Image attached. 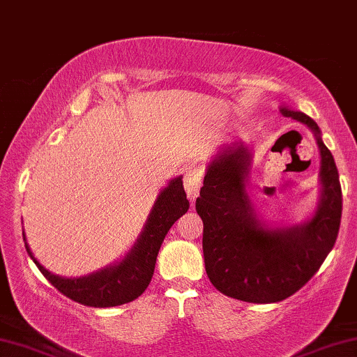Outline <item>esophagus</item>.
I'll return each mask as SVG.
<instances>
[{"label":"esophagus","instance_id":"esophagus-1","mask_svg":"<svg viewBox=\"0 0 357 357\" xmlns=\"http://www.w3.org/2000/svg\"><path fill=\"white\" fill-rule=\"evenodd\" d=\"M183 185H185V191L188 195V199L193 202L197 195H199L201 190V172L197 169H188L183 177Z\"/></svg>","mask_w":357,"mask_h":357}]
</instances>
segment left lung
<instances>
[{"label":"left lung","instance_id":"1","mask_svg":"<svg viewBox=\"0 0 357 357\" xmlns=\"http://www.w3.org/2000/svg\"><path fill=\"white\" fill-rule=\"evenodd\" d=\"M279 112L305 124L319 148V201L308 220L279 227L263 220L248 191L252 150L243 142L218 148L196 199L207 276L227 297L249 303H276L303 287L332 250L342 220L338 171L319 126L286 105Z\"/></svg>","mask_w":357,"mask_h":357}]
</instances>
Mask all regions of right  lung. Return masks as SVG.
Returning <instances> with one entry per match:
<instances>
[{
  "mask_svg": "<svg viewBox=\"0 0 357 357\" xmlns=\"http://www.w3.org/2000/svg\"><path fill=\"white\" fill-rule=\"evenodd\" d=\"M188 207L190 201L186 199L182 175H178L169 180L167 186L160 191L144 228L124 257L102 270L79 278H63L46 270L30 250L25 231L22 233L30 259L59 292L81 305L108 308L129 303L145 292L155 273L156 257L164 238Z\"/></svg>",
  "mask_w": 357,
  "mask_h": 357,
  "instance_id": "add662e5",
  "label": "right lung"
}]
</instances>
